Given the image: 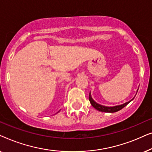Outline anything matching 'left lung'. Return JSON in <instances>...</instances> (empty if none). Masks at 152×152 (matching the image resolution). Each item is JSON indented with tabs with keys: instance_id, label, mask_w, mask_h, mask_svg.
Instances as JSON below:
<instances>
[{
	"instance_id": "left-lung-1",
	"label": "left lung",
	"mask_w": 152,
	"mask_h": 152,
	"mask_svg": "<svg viewBox=\"0 0 152 152\" xmlns=\"http://www.w3.org/2000/svg\"><path fill=\"white\" fill-rule=\"evenodd\" d=\"M137 92H138V91H137ZM134 98H133L132 100H130V101L127 102L123 104L115 106V107H105V106L99 104L95 102L93 99L92 97H91V92H90V93H89V97H88L89 101H90L91 105H92L95 109H97V111H99L107 112V113H114V112H117L118 111H120V110H121L122 108H124L125 106L127 105L131 101H132L133 99H134Z\"/></svg>"
}]
</instances>
